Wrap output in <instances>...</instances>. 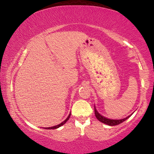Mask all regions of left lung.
I'll list each match as a JSON object with an SVG mask.
<instances>
[{
    "mask_svg": "<svg viewBox=\"0 0 154 154\" xmlns=\"http://www.w3.org/2000/svg\"><path fill=\"white\" fill-rule=\"evenodd\" d=\"M94 113H95V116L96 117V118H97L99 121L103 122V123L105 124H107L109 126H116V125H118L119 124L122 123V122L126 121V119L129 118V117L131 116H129L128 117H127V118H124V119H107L105 118V117H103L101 116L100 114H99L97 111H96V109H95V106H94Z\"/></svg>",
    "mask_w": 154,
    "mask_h": 154,
    "instance_id": "obj_1",
    "label": "left lung"
}]
</instances>
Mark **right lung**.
Segmentation results:
<instances>
[{"label":"right lung","instance_id":"add662e5","mask_svg":"<svg viewBox=\"0 0 154 154\" xmlns=\"http://www.w3.org/2000/svg\"><path fill=\"white\" fill-rule=\"evenodd\" d=\"M70 116H71V113L69 114V116H68V118L65 119V120L63 122H62L61 124H58V125H57V126H52V127H49V128H45V129H56V128H59V127H60V126H62V125H64L65 123H66V122L69 120V119L70 118Z\"/></svg>","mask_w":154,"mask_h":154}]
</instances>
